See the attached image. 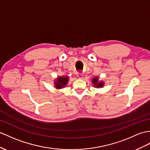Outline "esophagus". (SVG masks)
I'll return each instance as SVG.
<instances>
[{"label": "esophagus", "instance_id": "1", "mask_svg": "<svg viewBox=\"0 0 150 150\" xmlns=\"http://www.w3.org/2000/svg\"><path fill=\"white\" fill-rule=\"evenodd\" d=\"M77 76H78V78H79V79H81V78H83V74H82V73L78 72V74H77Z\"/></svg>", "mask_w": 150, "mask_h": 150}]
</instances>
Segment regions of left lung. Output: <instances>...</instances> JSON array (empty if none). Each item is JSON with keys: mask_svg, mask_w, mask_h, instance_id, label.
Here are the masks:
<instances>
[{"mask_svg": "<svg viewBox=\"0 0 150 150\" xmlns=\"http://www.w3.org/2000/svg\"><path fill=\"white\" fill-rule=\"evenodd\" d=\"M92 82L93 84V86L96 88H100V87H103L104 83L103 81L98 82V77H95L92 79Z\"/></svg>", "mask_w": 150, "mask_h": 150, "instance_id": "8db88e82", "label": "left lung"}]
</instances>
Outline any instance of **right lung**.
Instances as JSON below:
<instances>
[{"label": "right lung", "mask_w": 150, "mask_h": 150, "mask_svg": "<svg viewBox=\"0 0 150 150\" xmlns=\"http://www.w3.org/2000/svg\"><path fill=\"white\" fill-rule=\"evenodd\" d=\"M69 81L68 76H59L54 81V86L57 89L63 88L67 84Z\"/></svg>", "instance_id": "right-lung-1"}]
</instances>
